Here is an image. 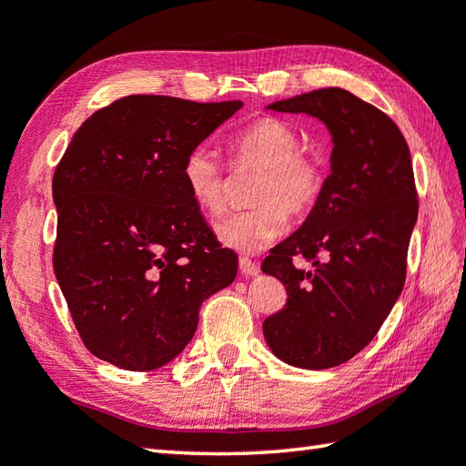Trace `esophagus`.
<instances>
[{
    "label": "esophagus",
    "instance_id": "1",
    "mask_svg": "<svg viewBox=\"0 0 466 466\" xmlns=\"http://www.w3.org/2000/svg\"><path fill=\"white\" fill-rule=\"evenodd\" d=\"M238 265H240V273H242L244 277H257L258 270H260L257 262L247 258V257H242V258L238 260Z\"/></svg>",
    "mask_w": 466,
    "mask_h": 466
}]
</instances>
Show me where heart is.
I'll return each instance as SVG.
<instances>
[{
  "mask_svg": "<svg viewBox=\"0 0 466 466\" xmlns=\"http://www.w3.org/2000/svg\"><path fill=\"white\" fill-rule=\"evenodd\" d=\"M230 167L236 173L257 171L250 183L252 208L228 216L216 234L228 248L258 252L285 230L287 216L306 218L326 189L328 168L314 152L299 148V137L289 124L262 116L244 126L230 140ZM183 183L193 204L208 218L224 214L228 173L216 152L193 148L183 163Z\"/></svg>",
  "mask_w": 466,
  "mask_h": 466,
  "instance_id": "b5f03b06",
  "label": "heart"
}]
</instances>
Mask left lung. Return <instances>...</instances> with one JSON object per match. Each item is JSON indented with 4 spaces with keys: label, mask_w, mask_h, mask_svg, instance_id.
<instances>
[{
    "label": "left lung",
    "mask_w": 466,
    "mask_h": 466,
    "mask_svg": "<svg viewBox=\"0 0 466 466\" xmlns=\"http://www.w3.org/2000/svg\"><path fill=\"white\" fill-rule=\"evenodd\" d=\"M268 107L319 117L334 148L318 206L262 260V273L287 291L285 308L262 321V332L287 365L338 367L373 340L403 289L418 219L410 148L391 117L340 87Z\"/></svg>",
    "instance_id": "1"
}]
</instances>
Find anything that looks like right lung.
<instances>
[{
    "mask_svg": "<svg viewBox=\"0 0 466 466\" xmlns=\"http://www.w3.org/2000/svg\"><path fill=\"white\" fill-rule=\"evenodd\" d=\"M242 101L126 96L75 132L53 177V267L86 349L126 370L173 360L199 308L230 285L222 248L183 183V163Z\"/></svg>",
    "mask_w": 466,
    "mask_h": 466,
    "instance_id": "right-lung-1",
    "label": "right lung"
}]
</instances>
